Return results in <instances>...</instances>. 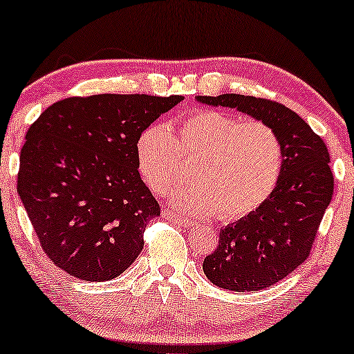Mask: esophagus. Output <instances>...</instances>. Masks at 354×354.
Here are the masks:
<instances>
[{"label": "esophagus", "mask_w": 354, "mask_h": 354, "mask_svg": "<svg viewBox=\"0 0 354 354\" xmlns=\"http://www.w3.org/2000/svg\"><path fill=\"white\" fill-rule=\"evenodd\" d=\"M162 216H164V217H167L169 221H172L174 224H177V225L183 227V229H187V227H192V225H193L190 219H187V217H183V216H178V214H176V212L171 211V209H164Z\"/></svg>", "instance_id": "34e87169"}]
</instances>
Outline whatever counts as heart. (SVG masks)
<instances>
[{"label": "heart", "mask_w": 354, "mask_h": 354, "mask_svg": "<svg viewBox=\"0 0 354 354\" xmlns=\"http://www.w3.org/2000/svg\"><path fill=\"white\" fill-rule=\"evenodd\" d=\"M145 183L164 195L182 176V158L195 159L193 183L174 188L171 201L193 216L236 221L268 201L283 169V143L269 124L243 120L224 111L198 109L178 124L145 129L135 145Z\"/></svg>", "instance_id": "heart-1"}]
</instances>
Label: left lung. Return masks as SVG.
Here are the masks:
<instances>
[{"label":"left lung","mask_w":354,"mask_h":354,"mask_svg":"<svg viewBox=\"0 0 354 354\" xmlns=\"http://www.w3.org/2000/svg\"><path fill=\"white\" fill-rule=\"evenodd\" d=\"M209 106L236 109L269 124L283 143L280 180L259 209L227 225L214 253L203 261L206 277L230 292H258L303 264L330 205L333 174L326 143L287 106L272 100L225 93L196 96Z\"/></svg>","instance_id":"1"}]
</instances>
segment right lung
Listing matches in <instances>:
<instances>
[{
  "instance_id": "obj_1",
  "label": "right lung",
  "mask_w": 354,
  "mask_h": 354,
  "mask_svg": "<svg viewBox=\"0 0 354 354\" xmlns=\"http://www.w3.org/2000/svg\"><path fill=\"white\" fill-rule=\"evenodd\" d=\"M183 98L74 96L43 111L26 135L17 193L48 258L86 282L115 279L143 250L159 205L140 177V133Z\"/></svg>"
}]
</instances>
